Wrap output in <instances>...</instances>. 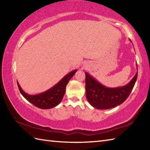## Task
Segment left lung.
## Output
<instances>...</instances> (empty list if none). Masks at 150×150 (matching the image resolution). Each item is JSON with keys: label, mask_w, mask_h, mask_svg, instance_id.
I'll return each instance as SVG.
<instances>
[{"label": "left lung", "mask_w": 150, "mask_h": 150, "mask_svg": "<svg viewBox=\"0 0 150 150\" xmlns=\"http://www.w3.org/2000/svg\"><path fill=\"white\" fill-rule=\"evenodd\" d=\"M86 95L92 106L106 110L123 103L131 93L137 79L138 72L128 84L118 88H107L86 72Z\"/></svg>", "instance_id": "left-lung-1"}]
</instances>
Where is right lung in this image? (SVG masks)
<instances>
[{"label": "right lung", "instance_id": "right-lung-1", "mask_svg": "<svg viewBox=\"0 0 150 150\" xmlns=\"http://www.w3.org/2000/svg\"><path fill=\"white\" fill-rule=\"evenodd\" d=\"M77 71V69H75L69 73L56 85L50 90L40 94L34 95L27 94L22 90L18 82L17 85L22 96L30 103L40 109H50L55 107L61 102L65 93L66 85Z\"/></svg>", "mask_w": 150, "mask_h": 150}]
</instances>
